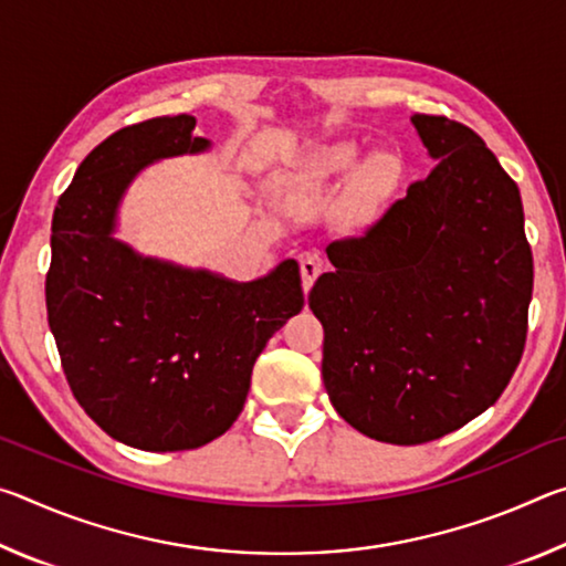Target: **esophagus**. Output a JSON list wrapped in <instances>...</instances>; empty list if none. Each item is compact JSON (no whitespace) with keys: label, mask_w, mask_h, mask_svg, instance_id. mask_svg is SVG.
<instances>
[{"label":"esophagus","mask_w":566,"mask_h":566,"mask_svg":"<svg viewBox=\"0 0 566 566\" xmlns=\"http://www.w3.org/2000/svg\"><path fill=\"white\" fill-rule=\"evenodd\" d=\"M300 270H302V284H304V292L312 290V284L317 276L324 272V260L317 252H306L300 262Z\"/></svg>","instance_id":"34e87169"}]
</instances>
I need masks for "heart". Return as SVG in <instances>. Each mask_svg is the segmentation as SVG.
<instances>
[{
    "mask_svg": "<svg viewBox=\"0 0 566 566\" xmlns=\"http://www.w3.org/2000/svg\"><path fill=\"white\" fill-rule=\"evenodd\" d=\"M361 149L352 142H342L334 145L327 151H322L312 159V165L306 167V177L310 179H329L337 175H349L359 167ZM399 165L391 155H375L359 171V195L364 199H379L387 195L391 185L397 181Z\"/></svg>",
    "mask_w": 566,
    "mask_h": 566,
    "instance_id": "heart-1",
    "label": "heart"
}]
</instances>
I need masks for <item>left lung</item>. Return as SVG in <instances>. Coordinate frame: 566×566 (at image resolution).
<instances>
[{"mask_svg": "<svg viewBox=\"0 0 566 566\" xmlns=\"http://www.w3.org/2000/svg\"><path fill=\"white\" fill-rule=\"evenodd\" d=\"M429 155L359 237L327 247L310 306L334 409L377 442L424 444L490 409L526 342L534 262L516 181L464 124L411 117Z\"/></svg>", "mask_w": 566, "mask_h": 566, "instance_id": "1", "label": "left lung"}]
</instances>
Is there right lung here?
Listing matches in <instances>:
<instances>
[{"label":"right lung","mask_w":566,"mask_h":566,"mask_svg":"<svg viewBox=\"0 0 566 566\" xmlns=\"http://www.w3.org/2000/svg\"><path fill=\"white\" fill-rule=\"evenodd\" d=\"M189 114L129 124L94 147L52 217L46 317L80 407L109 437L181 452L222 437L244 409L266 342L302 312L300 264L237 284L145 260L112 237L139 169L209 147Z\"/></svg>","instance_id":"1"}]
</instances>
